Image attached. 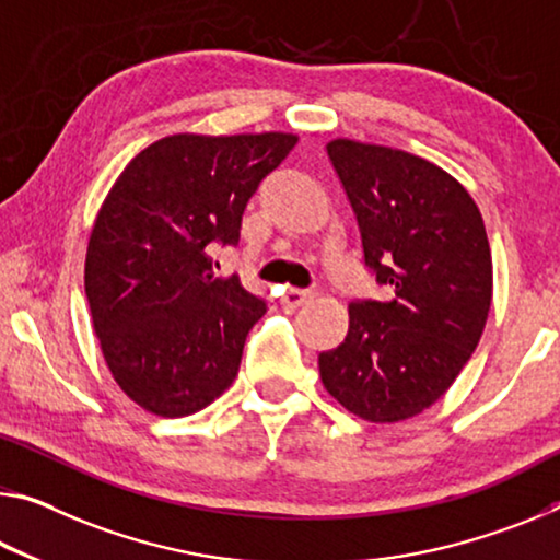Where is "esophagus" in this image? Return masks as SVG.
I'll list each match as a JSON object with an SVG mask.
<instances>
[{
  "mask_svg": "<svg viewBox=\"0 0 560 560\" xmlns=\"http://www.w3.org/2000/svg\"><path fill=\"white\" fill-rule=\"evenodd\" d=\"M279 301H281V306H283V308H299V306H304L306 301H312V291L287 287V289L281 291Z\"/></svg>",
  "mask_w": 560,
  "mask_h": 560,
  "instance_id": "34e87169",
  "label": "esophagus"
}]
</instances>
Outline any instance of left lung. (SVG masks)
Instances as JSON below:
<instances>
[{
  "mask_svg": "<svg viewBox=\"0 0 560 560\" xmlns=\"http://www.w3.org/2000/svg\"><path fill=\"white\" fill-rule=\"evenodd\" d=\"M328 159L386 301L349 304V334L318 353L324 388L371 423L421 413L481 341L493 296L483 217L441 166L401 149L334 139Z\"/></svg>",
  "mask_w": 560,
  "mask_h": 560,
  "instance_id": "obj_1",
  "label": "left lung"
}]
</instances>
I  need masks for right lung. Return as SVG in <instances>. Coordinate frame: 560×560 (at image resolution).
Listing matches in <instances>:
<instances>
[{"instance_id":"1","label":"right lung","mask_w":560,"mask_h":560,"mask_svg":"<svg viewBox=\"0 0 560 560\" xmlns=\"http://www.w3.org/2000/svg\"><path fill=\"white\" fill-rule=\"evenodd\" d=\"M299 137L174 135L124 166L92 226L84 291L106 366L144 411L179 419L232 386L266 304L214 277L248 199Z\"/></svg>"}]
</instances>
